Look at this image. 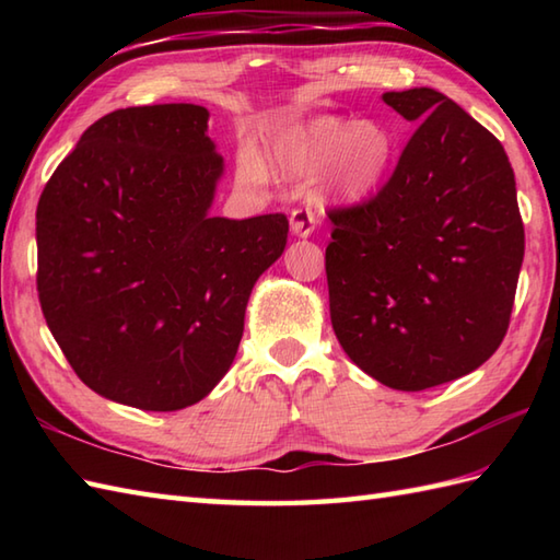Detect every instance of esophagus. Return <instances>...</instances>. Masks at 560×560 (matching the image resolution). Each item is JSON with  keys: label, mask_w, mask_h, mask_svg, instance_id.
Segmentation results:
<instances>
[{"label": "esophagus", "mask_w": 560, "mask_h": 560, "mask_svg": "<svg viewBox=\"0 0 560 560\" xmlns=\"http://www.w3.org/2000/svg\"><path fill=\"white\" fill-rule=\"evenodd\" d=\"M291 231L299 237H307L315 231V213L313 209H293L291 211Z\"/></svg>", "instance_id": "obj_1"}]
</instances>
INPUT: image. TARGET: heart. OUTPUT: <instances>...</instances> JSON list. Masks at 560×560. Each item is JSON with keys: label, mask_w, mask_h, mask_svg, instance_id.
<instances>
[{"label": "heart", "mask_w": 560, "mask_h": 560, "mask_svg": "<svg viewBox=\"0 0 560 560\" xmlns=\"http://www.w3.org/2000/svg\"><path fill=\"white\" fill-rule=\"evenodd\" d=\"M395 151V135L383 122H351L323 115L273 137L269 163L289 180H315L323 175L331 197L363 201L383 185ZM235 173L237 180L249 187H259L267 180L265 163L253 149L237 151Z\"/></svg>", "instance_id": "heart-1"}]
</instances>
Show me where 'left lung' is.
Returning <instances> with one entry per match:
<instances>
[{"mask_svg": "<svg viewBox=\"0 0 560 560\" xmlns=\"http://www.w3.org/2000/svg\"><path fill=\"white\" fill-rule=\"evenodd\" d=\"M383 101L419 127L373 199L329 211V315L363 373L419 392L477 371L501 347L525 225L489 129L433 89Z\"/></svg>", "mask_w": 560, "mask_h": 560, "instance_id": "1", "label": "left lung"}]
</instances>
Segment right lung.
<instances>
[{"label": "right lung", "mask_w": 560, "mask_h": 560, "mask_svg": "<svg viewBox=\"0 0 560 560\" xmlns=\"http://www.w3.org/2000/svg\"><path fill=\"white\" fill-rule=\"evenodd\" d=\"M207 120L192 103L101 117L35 211L47 327L83 385L135 409L177 411L219 385L287 247L283 213H209L223 159Z\"/></svg>", "instance_id": "obj_1"}]
</instances>
